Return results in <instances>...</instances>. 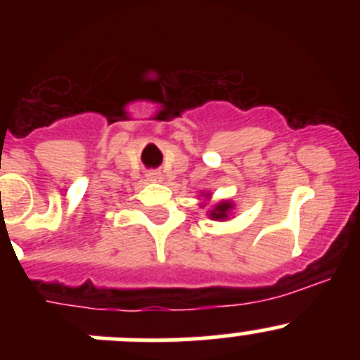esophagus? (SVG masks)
<instances>
[{"label":"esophagus","instance_id":"34e87169","mask_svg":"<svg viewBox=\"0 0 360 360\" xmlns=\"http://www.w3.org/2000/svg\"><path fill=\"white\" fill-rule=\"evenodd\" d=\"M149 182H162V173H158V171H151V173L148 174Z\"/></svg>","mask_w":360,"mask_h":360}]
</instances>
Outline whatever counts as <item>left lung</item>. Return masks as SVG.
Returning a JSON list of instances; mask_svg holds the SVG:
<instances>
[{"mask_svg":"<svg viewBox=\"0 0 360 360\" xmlns=\"http://www.w3.org/2000/svg\"><path fill=\"white\" fill-rule=\"evenodd\" d=\"M207 198H209V195H207ZM231 209H232V203L231 202H219V203H216L214 209H212V211H211V218H214V219L229 218V211H231Z\"/></svg>","mask_w":360,"mask_h":360,"instance_id":"1","label":"left lung"}]
</instances>
